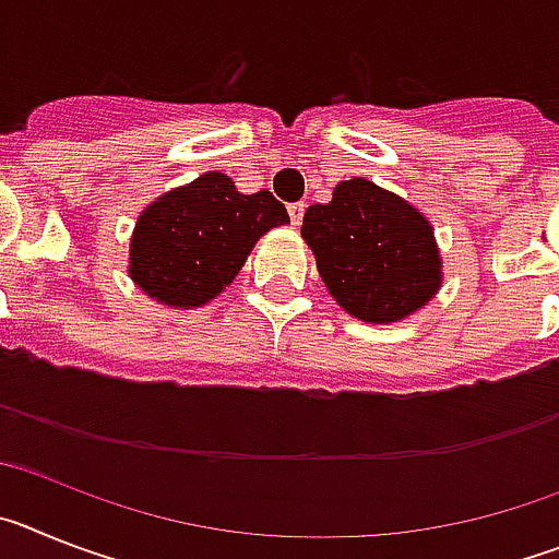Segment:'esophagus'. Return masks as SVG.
<instances>
[{
  "mask_svg": "<svg viewBox=\"0 0 559 559\" xmlns=\"http://www.w3.org/2000/svg\"><path fill=\"white\" fill-rule=\"evenodd\" d=\"M288 215H290V224L299 226L305 218V201H296V204H288Z\"/></svg>",
  "mask_w": 559,
  "mask_h": 559,
  "instance_id": "esophagus-1",
  "label": "esophagus"
}]
</instances>
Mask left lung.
<instances>
[{"instance_id": "8db88e82", "label": "left lung", "mask_w": 559, "mask_h": 559, "mask_svg": "<svg viewBox=\"0 0 559 559\" xmlns=\"http://www.w3.org/2000/svg\"><path fill=\"white\" fill-rule=\"evenodd\" d=\"M302 237L335 302L360 322H400L442 285L431 224L367 179L341 181L330 204L310 206Z\"/></svg>"}]
</instances>
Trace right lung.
I'll use <instances>...</instances> for the list:
<instances>
[{"label": "right lung", "mask_w": 559, "mask_h": 559, "mask_svg": "<svg viewBox=\"0 0 559 559\" xmlns=\"http://www.w3.org/2000/svg\"><path fill=\"white\" fill-rule=\"evenodd\" d=\"M288 212L269 190L237 192L212 170L145 206L131 237V280L170 308H201L240 274L254 243Z\"/></svg>", "instance_id": "add662e5"}]
</instances>
